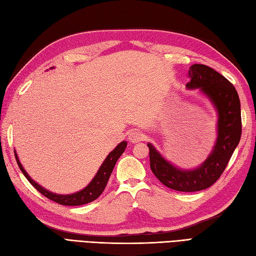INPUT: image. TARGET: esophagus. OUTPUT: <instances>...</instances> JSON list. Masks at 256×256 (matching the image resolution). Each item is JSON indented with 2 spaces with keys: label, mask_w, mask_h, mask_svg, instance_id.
I'll use <instances>...</instances> for the list:
<instances>
[{
  "label": "esophagus",
  "mask_w": 256,
  "mask_h": 256,
  "mask_svg": "<svg viewBox=\"0 0 256 256\" xmlns=\"http://www.w3.org/2000/svg\"><path fill=\"white\" fill-rule=\"evenodd\" d=\"M128 140L132 144H138L140 141H142V134H141L139 132H132L128 134Z\"/></svg>",
  "instance_id": "esophagus-1"
}]
</instances>
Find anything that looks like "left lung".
<instances>
[{"label": "left lung", "instance_id": "obj_1", "mask_svg": "<svg viewBox=\"0 0 256 256\" xmlns=\"http://www.w3.org/2000/svg\"><path fill=\"white\" fill-rule=\"evenodd\" d=\"M190 90L205 94L218 112L217 140L212 153L194 170H182L164 158L148 144L150 168L156 178L168 188L178 192L206 190L217 182L240 142L242 132L241 105L236 88L220 73L204 64H192L188 70Z\"/></svg>", "mask_w": 256, "mask_h": 256}]
</instances>
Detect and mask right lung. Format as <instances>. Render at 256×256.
I'll list each match as a JSON object with an SVG mask.
<instances>
[{"mask_svg": "<svg viewBox=\"0 0 256 256\" xmlns=\"http://www.w3.org/2000/svg\"><path fill=\"white\" fill-rule=\"evenodd\" d=\"M127 146V142L126 141H122V142L119 144L115 149H114L108 156H106L105 161L102 164L100 170L96 173V175L94 176V178L90 180V183L84 187V188L80 192H76L74 194H69V195H59V194H54V192H51L49 190H47L46 188H44L42 186H40L39 184H37L35 180H32L30 178V176L27 174V172L25 171V168H22V166L20 164L18 156L16 154L15 152V158H16V162L18 164V166L20 168V171L22 172V174L25 175V178L28 180V182L35 187V188L42 192V194L49 198L50 200H54L56 202L60 204V205H64V206H81V205H85V204H88L90 202L95 200L96 198H98L100 196L102 192L105 190L107 182L110 180V176L112 172V168L115 166V164L117 162V160L120 156L124 149Z\"/></svg>", "mask_w": 256, "mask_h": 256, "instance_id": "obj_1", "label": "right lung"}]
</instances>
